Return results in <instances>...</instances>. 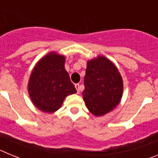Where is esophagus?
Returning a JSON list of instances; mask_svg holds the SVG:
<instances>
[{
  "label": "esophagus",
  "mask_w": 158,
  "mask_h": 158,
  "mask_svg": "<svg viewBox=\"0 0 158 158\" xmlns=\"http://www.w3.org/2000/svg\"><path fill=\"white\" fill-rule=\"evenodd\" d=\"M75 88H76L77 93H80V85L79 84H75Z\"/></svg>",
  "instance_id": "obj_1"
}]
</instances>
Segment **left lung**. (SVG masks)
Here are the masks:
<instances>
[{
  "label": "left lung",
  "mask_w": 158,
  "mask_h": 158,
  "mask_svg": "<svg viewBox=\"0 0 158 158\" xmlns=\"http://www.w3.org/2000/svg\"><path fill=\"white\" fill-rule=\"evenodd\" d=\"M84 81V101L95 116H103L118 105L123 93V81L111 60L104 55L88 60Z\"/></svg>",
  "instance_id": "obj_1"
}]
</instances>
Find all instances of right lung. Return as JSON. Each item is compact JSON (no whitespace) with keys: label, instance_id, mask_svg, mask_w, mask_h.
<instances>
[{"label":"right lung","instance_id":"1","mask_svg":"<svg viewBox=\"0 0 158 158\" xmlns=\"http://www.w3.org/2000/svg\"><path fill=\"white\" fill-rule=\"evenodd\" d=\"M65 57L51 51L40 58L29 77L27 91L32 104L45 113L62 107L67 96L77 93L65 69Z\"/></svg>","mask_w":158,"mask_h":158}]
</instances>
